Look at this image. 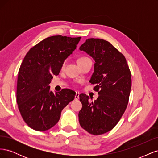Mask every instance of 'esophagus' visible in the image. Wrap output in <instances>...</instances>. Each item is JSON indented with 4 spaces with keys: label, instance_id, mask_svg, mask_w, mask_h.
Listing matches in <instances>:
<instances>
[{
    "label": "esophagus",
    "instance_id": "34e87169",
    "mask_svg": "<svg viewBox=\"0 0 158 158\" xmlns=\"http://www.w3.org/2000/svg\"><path fill=\"white\" fill-rule=\"evenodd\" d=\"M79 95H80L79 92H76V95H75V98H74L75 100H78L79 99Z\"/></svg>",
    "mask_w": 158,
    "mask_h": 158
}]
</instances>
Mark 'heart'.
I'll return each instance as SVG.
<instances>
[{
  "mask_svg": "<svg viewBox=\"0 0 158 158\" xmlns=\"http://www.w3.org/2000/svg\"><path fill=\"white\" fill-rule=\"evenodd\" d=\"M88 59H89L88 58V57H86V56H80V58L78 59L77 63H78V64L79 65H81L82 64H83L85 60H88ZM64 65H65V62H64V63L63 64V67H64Z\"/></svg>",
  "mask_w": 158,
  "mask_h": 158,
  "instance_id": "1",
  "label": "heart"
}]
</instances>
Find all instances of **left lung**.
<instances>
[{"mask_svg": "<svg viewBox=\"0 0 158 158\" xmlns=\"http://www.w3.org/2000/svg\"><path fill=\"white\" fill-rule=\"evenodd\" d=\"M92 56L94 73L89 82L99 95L94 102L81 94L80 126L91 135H100L116 126L125 113L130 96L131 73L125 56L107 41L89 38L80 46Z\"/></svg>", "mask_w": 158, "mask_h": 158, "instance_id": "1", "label": "left lung"}]
</instances>
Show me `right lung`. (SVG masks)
<instances>
[{"label":"right lung","instance_id":"obj_1","mask_svg":"<svg viewBox=\"0 0 158 158\" xmlns=\"http://www.w3.org/2000/svg\"><path fill=\"white\" fill-rule=\"evenodd\" d=\"M80 39L47 37L31 47L23 59L18 71L16 102L23 121L33 130L45 131L55 126L62 110L74 99V91L63 89L54 94L49 84Z\"/></svg>","mask_w":158,"mask_h":158}]
</instances>
